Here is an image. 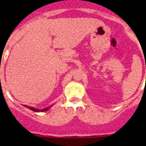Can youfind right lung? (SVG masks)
I'll return each mask as SVG.
<instances>
[{
	"mask_svg": "<svg viewBox=\"0 0 146 146\" xmlns=\"http://www.w3.org/2000/svg\"><path fill=\"white\" fill-rule=\"evenodd\" d=\"M24 106L27 107L26 105H24ZM27 107L29 109H30L31 110H32V111H36V112H39V111H46V110H48V109H49V107H47V108H44V109H43V110H37V109L34 108V107Z\"/></svg>",
	"mask_w": 146,
	"mask_h": 146,
	"instance_id": "right-lung-1",
	"label": "right lung"
}]
</instances>
